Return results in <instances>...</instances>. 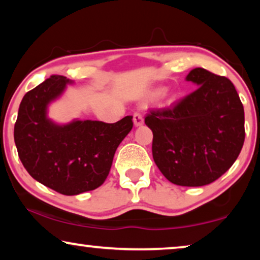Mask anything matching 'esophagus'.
<instances>
[{"label":"esophagus","mask_w":260,"mask_h":260,"mask_svg":"<svg viewBox=\"0 0 260 260\" xmlns=\"http://www.w3.org/2000/svg\"><path fill=\"white\" fill-rule=\"evenodd\" d=\"M133 121H134V125L135 126H141L143 125V117L141 113H139V112H135L134 115H133Z\"/></svg>","instance_id":"obj_1"}]
</instances>
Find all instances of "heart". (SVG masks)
Masks as SVG:
<instances>
[{
  "label": "heart",
  "mask_w": 260,
  "mask_h": 260,
  "mask_svg": "<svg viewBox=\"0 0 260 260\" xmlns=\"http://www.w3.org/2000/svg\"><path fill=\"white\" fill-rule=\"evenodd\" d=\"M164 93H165L164 88H158V90H156L153 93V96H155V98H158V96L164 95Z\"/></svg>",
  "instance_id": "b5f03b06"
}]
</instances>
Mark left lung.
Wrapping results in <instances>:
<instances>
[{
  "instance_id": "1",
  "label": "left lung",
  "mask_w": 260,
  "mask_h": 260,
  "mask_svg": "<svg viewBox=\"0 0 260 260\" xmlns=\"http://www.w3.org/2000/svg\"><path fill=\"white\" fill-rule=\"evenodd\" d=\"M197 88L175 105L145 118L153 132V158L174 184L201 187L223 175L241 153L244 107L234 84L202 68L185 77Z\"/></svg>"
}]
</instances>
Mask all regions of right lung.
<instances>
[{
  "label": "right lung",
  "mask_w": 260,
  "mask_h": 260,
  "mask_svg": "<svg viewBox=\"0 0 260 260\" xmlns=\"http://www.w3.org/2000/svg\"><path fill=\"white\" fill-rule=\"evenodd\" d=\"M72 81L51 76L23 96L14 128L19 160L35 180L63 195L94 190L110 173L112 162L133 127L127 115L114 123L73 120L58 125L48 118L50 103Z\"/></svg>",
  "instance_id": "obj_1"
}]
</instances>
